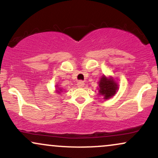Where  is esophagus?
<instances>
[{
    "label": "esophagus",
    "mask_w": 158,
    "mask_h": 158,
    "mask_svg": "<svg viewBox=\"0 0 158 158\" xmlns=\"http://www.w3.org/2000/svg\"><path fill=\"white\" fill-rule=\"evenodd\" d=\"M84 85H85L84 81H79L77 82V86L79 87V88H82V87H84Z\"/></svg>",
    "instance_id": "1"
}]
</instances>
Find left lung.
<instances>
[{
	"instance_id": "obj_1",
	"label": "left lung",
	"mask_w": 158,
	"mask_h": 158,
	"mask_svg": "<svg viewBox=\"0 0 158 158\" xmlns=\"http://www.w3.org/2000/svg\"><path fill=\"white\" fill-rule=\"evenodd\" d=\"M99 95L103 97L104 99H108L113 97L119 90V85L113 77H106L102 75L98 82Z\"/></svg>"
}]
</instances>
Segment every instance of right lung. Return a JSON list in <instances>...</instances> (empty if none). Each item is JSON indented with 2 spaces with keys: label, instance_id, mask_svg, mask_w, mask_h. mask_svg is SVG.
<instances>
[{
  "label": "right lung",
  "instance_id": "1",
  "mask_svg": "<svg viewBox=\"0 0 158 158\" xmlns=\"http://www.w3.org/2000/svg\"><path fill=\"white\" fill-rule=\"evenodd\" d=\"M61 92H62V89L59 88V86L58 85H56V90H55V93L58 94H61Z\"/></svg>",
  "mask_w": 158,
  "mask_h": 158
}]
</instances>
